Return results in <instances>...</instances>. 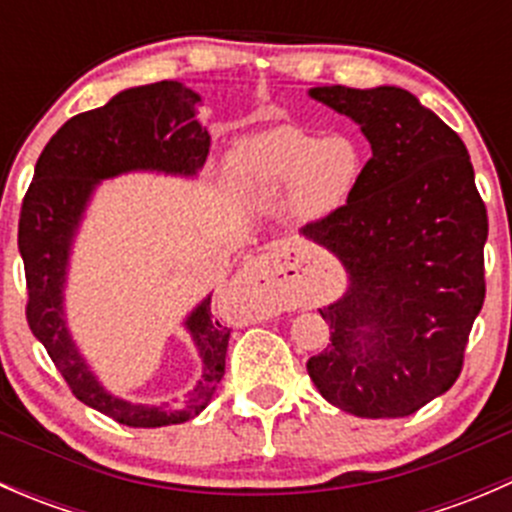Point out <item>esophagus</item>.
<instances>
[{
    "instance_id": "1",
    "label": "esophagus",
    "mask_w": 512,
    "mask_h": 512,
    "mask_svg": "<svg viewBox=\"0 0 512 512\" xmlns=\"http://www.w3.org/2000/svg\"><path fill=\"white\" fill-rule=\"evenodd\" d=\"M275 260H277V252L267 250L265 255L245 262V267H242V272H240V282H245V285H262V282H267L272 277Z\"/></svg>"
}]
</instances>
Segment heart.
I'll return each mask as SVG.
<instances>
[{
    "mask_svg": "<svg viewBox=\"0 0 512 512\" xmlns=\"http://www.w3.org/2000/svg\"><path fill=\"white\" fill-rule=\"evenodd\" d=\"M364 153L352 136L319 138L302 128L280 126L242 146L235 180L247 190H289L292 213L302 220H324L339 213L359 185Z\"/></svg>",
    "mask_w": 512,
    "mask_h": 512,
    "instance_id": "heart-1",
    "label": "heart"
}]
</instances>
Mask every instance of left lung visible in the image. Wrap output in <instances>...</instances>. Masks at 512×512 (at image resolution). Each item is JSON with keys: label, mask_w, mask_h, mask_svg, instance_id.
<instances>
[{"label": "left lung", "mask_w": 512, "mask_h": 512, "mask_svg": "<svg viewBox=\"0 0 512 512\" xmlns=\"http://www.w3.org/2000/svg\"><path fill=\"white\" fill-rule=\"evenodd\" d=\"M371 146L339 213L299 230L342 262L347 292L319 309L329 344L309 379L361 418L411 416L446 394L485 299L488 215L461 136L399 86H314Z\"/></svg>", "instance_id": "8db88e82"}]
</instances>
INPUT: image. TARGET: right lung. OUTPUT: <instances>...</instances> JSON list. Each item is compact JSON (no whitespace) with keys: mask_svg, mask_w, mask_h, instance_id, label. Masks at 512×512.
<instances>
[{"mask_svg":"<svg viewBox=\"0 0 512 512\" xmlns=\"http://www.w3.org/2000/svg\"><path fill=\"white\" fill-rule=\"evenodd\" d=\"M200 94L180 81L133 86L106 106L69 118L51 136L34 168L19 215V255L27 272V322L74 396L113 421L158 428L190 421L210 404L225 374L230 329L210 312V294L183 319L203 361L198 384L170 406L131 404L98 381L66 324L71 252L91 198L103 180L126 173L195 178L210 153L198 118Z\"/></svg>","mask_w":512,"mask_h":512,"instance_id":"add662e5","label":"right lung"}]
</instances>
